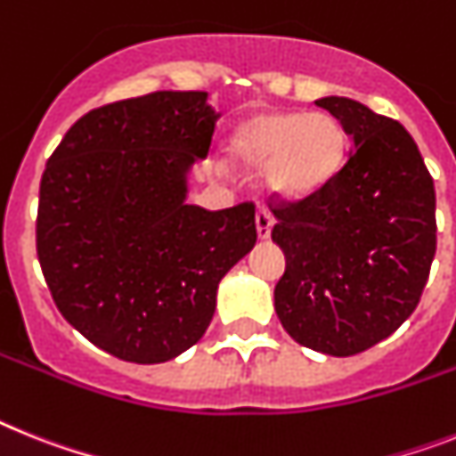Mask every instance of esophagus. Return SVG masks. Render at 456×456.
<instances>
[{
    "label": "esophagus",
    "mask_w": 456,
    "mask_h": 456,
    "mask_svg": "<svg viewBox=\"0 0 456 456\" xmlns=\"http://www.w3.org/2000/svg\"><path fill=\"white\" fill-rule=\"evenodd\" d=\"M271 229H273V216L266 208L257 210V236L259 239H269Z\"/></svg>",
    "instance_id": "34e87169"
}]
</instances>
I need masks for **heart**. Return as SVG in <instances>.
Listing matches in <instances>:
<instances>
[{"instance_id":"b5f03b06","label":"heart","mask_w":456,"mask_h":456,"mask_svg":"<svg viewBox=\"0 0 456 456\" xmlns=\"http://www.w3.org/2000/svg\"><path fill=\"white\" fill-rule=\"evenodd\" d=\"M232 155L264 167V185L275 197L301 199L331 183L346 159V132L329 113L257 110L240 122Z\"/></svg>"}]
</instances>
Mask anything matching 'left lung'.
<instances>
[{"label":"left lung","instance_id":"8db88e82","mask_svg":"<svg viewBox=\"0 0 456 456\" xmlns=\"http://www.w3.org/2000/svg\"><path fill=\"white\" fill-rule=\"evenodd\" d=\"M352 139L315 194L278 204L285 252L275 313L297 343L350 357L392 336L422 297L436 255L434 178L401 122L347 97L315 102Z\"/></svg>","mask_w":456,"mask_h":456}]
</instances>
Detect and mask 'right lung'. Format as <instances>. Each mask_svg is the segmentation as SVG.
Masks as SVG:
<instances>
[{
    "mask_svg": "<svg viewBox=\"0 0 456 456\" xmlns=\"http://www.w3.org/2000/svg\"><path fill=\"white\" fill-rule=\"evenodd\" d=\"M220 113L208 92H152L76 120L45 164L37 255L69 324L109 354L159 364L192 347L217 285L255 248V204H187Z\"/></svg>",
    "mask_w": 456,
    "mask_h": 456,
    "instance_id": "1",
    "label": "right lung"
}]
</instances>
